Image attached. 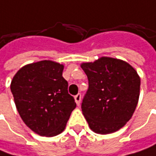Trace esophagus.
<instances>
[{"instance_id": "esophagus-1", "label": "esophagus", "mask_w": 156, "mask_h": 156, "mask_svg": "<svg viewBox=\"0 0 156 156\" xmlns=\"http://www.w3.org/2000/svg\"><path fill=\"white\" fill-rule=\"evenodd\" d=\"M75 101H76V105L77 106H80V101H81V94H76V96H75Z\"/></svg>"}]
</instances>
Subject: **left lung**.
<instances>
[{
  "label": "left lung",
  "instance_id": "1",
  "mask_svg": "<svg viewBox=\"0 0 156 156\" xmlns=\"http://www.w3.org/2000/svg\"><path fill=\"white\" fill-rule=\"evenodd\" d=\"M80 66L89 80L81 109L90 128L101 134L120 130L139 101L141 80L136 70L123 60L107 56Z\"/></svg>",
  "mask_w": 156,
  "mask_h": 156
}]
</instances>
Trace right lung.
<instances>
[{"instance_id": "obj_1", "label": "right lung", "mask_w": 156, "mask_h": 156, "mask_svg": "<svg viewBox=\"0 0 156 156\" xmlns=\"http://www.w3.org/2000/svg\"><path fill=\"white\" fill-rule=\"evenodd\" d=\"M64 66L43 60L20 68L11 82L16 109L23 122L35 133L52 137L61 133L72 111L74 98L62 76Z\"/></svg>"}]
</instances>
